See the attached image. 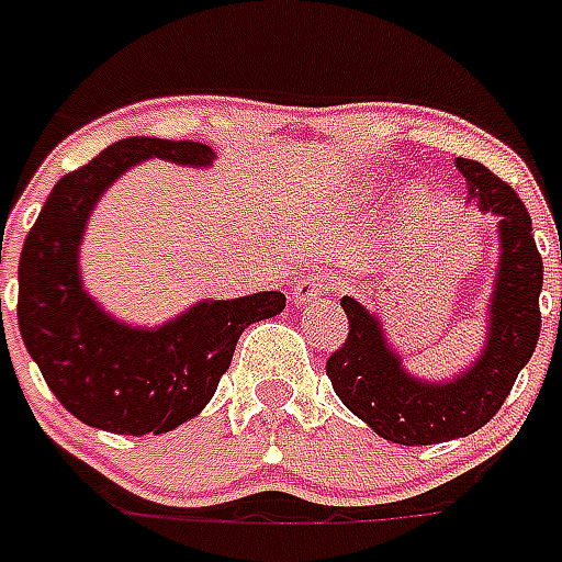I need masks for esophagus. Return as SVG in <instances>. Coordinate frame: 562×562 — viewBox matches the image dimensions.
Instances as JSON below:
<instances>
[{
    "label": "esophagus",
    "mask_w": 562,
    "mask_h": 562,
    "mask_svg": "<svg viewBox=\"0 0 562 562\" xmlns=\"http://www.w3.org/2000/svg\"><path fill=\"white\" fill-rule=\"evenodd\" d=\"M334 290V276H327V272H310V276H304L299 284H295V302L299 304H310L316 302L318 295H327Z\"/></svg>",
    "instance_id": "obj_1"
}]
</instances>
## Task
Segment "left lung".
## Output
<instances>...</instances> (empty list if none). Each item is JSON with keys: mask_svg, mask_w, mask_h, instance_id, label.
<instances>
[{"mask_svg": "<svg viewBox=\"0 0 562 562\" xmlns=\"http://www.w3.org/2000/svg\"><path fill=\"white\" fill-rule=\"evenodd\" d=\"M456 165L479 209L499 217L502 260L482 357L452 383L415 380L385 345L380 322L345 295L348 336L325 366L339 401L380 438L403 447L452 441L482 429L502 408L540 339L542 258L528 209L482 161L459 159Z\"/></svg>", "mask_w": 562, "mask_h": 562, "instance_id": "1", "label": "left lung"}]
</instances>
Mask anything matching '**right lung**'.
Here are the masks:
<instances>
[{"label":"right lung","instance_id":"1","mask_svg":"<svg viewBox=\"0 0 562 562\" xmlns=\"http://www.w3.org/2000/svg\"><path fill=\"white\" fill-rule=\"evenodd\" d=\"M211 165L200 142L133 136L54 186L20 258L22 342L54 397L83 424L115 435L177 429L217 392L246 327L284 310V293L200 302L156 330L110 318L80 286L78 246L103 188L142 159Z\"/></svg>","mask_w":562,"mask_h":562}]
</instances>
